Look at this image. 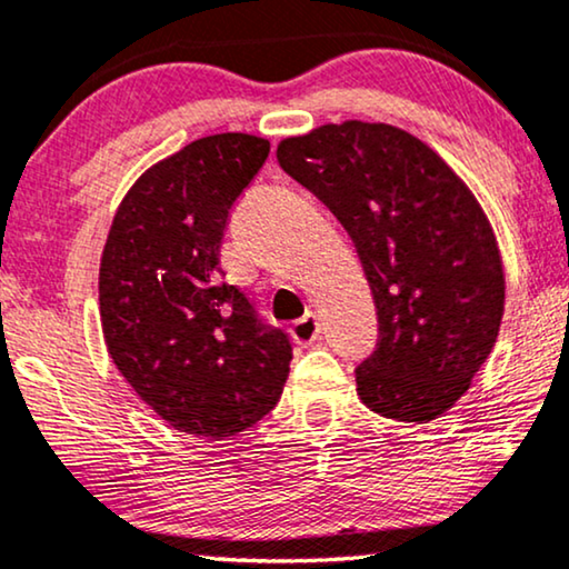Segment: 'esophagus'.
Segmentation results:
<instances>
[{"label": "esophagus", "instance_id": "esophagus-1", "mask_svg": "<svg viewBox=\"0 0 569 569\" xmlns=\"http://www.w3.org/2000/svg\"><path fill=\"white\" fill-rule=\"evenodd\" d=\"M291 338L297 340L299 346H309L315 343L317 338H320V322H317V317L312 312H307L301 320H297L291 325Z\"/></svg>", "mask_w": 569, "mask_h": 569}]
</instances>
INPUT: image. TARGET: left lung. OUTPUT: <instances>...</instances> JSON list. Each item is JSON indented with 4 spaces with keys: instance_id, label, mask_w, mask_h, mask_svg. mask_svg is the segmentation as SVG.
<instances>
[{
    "instance_id": "1",
    "label": "left lung",
    "mask_w": 569,
    "mask_h": 569,
    "mask_svg": "<svg viewBox=\"0 0 569 569\" xmlns=\"http://www.w3.org/2000/svg\"><path fill=\"white\" fill-rule=\"evenodd\" d=\"M278 163L343 223L380 338L356 369L375 413L427 423L489 359L505 315L497 237L463 179L400 127L348 119L278 142Z\"/></svg>"
}]
</instances>
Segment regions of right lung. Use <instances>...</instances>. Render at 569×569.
<instances>
[{
    "mask_svg": "<svg viewBox=\"0 0 569 569\" xmlns=\"http://www.w3.org/2000/svg\"><path fill=\"white\" fill-rule=\"evenodd\" d=\"M268 153L244 132L189 142L134 181L106 237V348L132 390L192 437L254 427L289 380V336L257 320L218 262L233 202Z\"/></svg>",
    "mask_w": 569,
    "mask_h": 569,
    "instance_id": "add662e5",
    "label": "right lung"
}]
</instances>
